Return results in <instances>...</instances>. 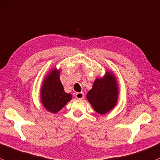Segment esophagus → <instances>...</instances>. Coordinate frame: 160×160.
<instances>
[{"label": "esophagus", "instance_id": "34e87169", "mask_svg": "<svg viewBox=\"0 0 160 160\" xmlns=\"http://www.w3.org/2000/svg\"><path fill=\"white\" fill-rule=\"evenodd\" d=\"M75 97L78 99H82L84 98V93L83 92H78V93L75 94Z\"/></svg>", "mask_w": 160, "mask_h": 160}]
</instances>
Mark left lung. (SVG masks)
I'll return each mask as SVG.
<instances>
[{
    "mask_svg": "<svg viewBox=\"0 0 160 160\" xmlns=\"http://www.w3.org/2000/svg\"><path fill=\"white\" fill-rule=\"evenodd\" d=\"M87 98L94 109L99 114H105L114 108L118 98V87L115 77L108 72L103 78L95 81Z\"/></svg>",
    "mask_w": 160,
    "mask_h": 160,
    "instance_id": "left-lung-1",
    "label": "left lung"
}]
</instances>
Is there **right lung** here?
Segmentation results:
<instances>
[{
    "instance_id": "1",
    "label": "right lung",
    "mask_w": 160,
    "mask_h": 160,
    "mask_svg": "<svg viewBox=\"0 0 160 160\" xmlns=\"http://www.w3.org/2000/svg\"><path fill=\"white\" fill-rule=\"evenodd\" d=\"M60 72L52 70L44 80L42 88V102L47 110L55 113L72 99V95L64 91L59 79Z\"/></svg>"
}]
</instances>
